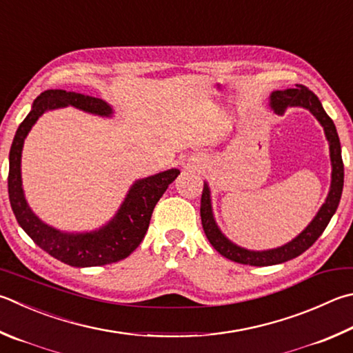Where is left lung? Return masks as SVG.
Here are the masks:
<instances>
[{"mask_svg": "<svg viewBox=\"0 0 353 353\" xmlns=\"http://www.w3.org/2000/svg\"><path fill=\"white\" fill-rule=\"evenodd\" d=\"M270 106L276 114H284L288 106H301L309 110L316 120L324 128L325 137L329 142L330 150V160H332V183L329 196L319 208L318 214L313 217V221L303 230L293 241L287 242L285 245L264 250V252H253V250L242 248L236 245L232 241H228L225 236L222 234L219 227L216 225L213 208H211V196L208 183H203L202 199H201V219L205 236L210 241L217 252L227 259L239 262V264L247 265H256V267H265V265H274L281 264V262L290 261L296 256L303 254L307 248H310L315 241L323 234L325 227L329 225L332 216L335 214L338 208L339 199L343 193L344 185V165L341 157V143H339V137L336 132L335 123L333 120L325 114L321 101L313 94L309 88L304 85H296V88L285 89V91H274L270 95Z\"/></svg>", "mask_w": 353, "mask_h": 353, "instance_id": "left-lung-1", "label": "left lung"}]
</instances>
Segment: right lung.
<instances>
[{
    "label": "right lung",
    "instance_id": "right-lung-1",
    "mask_svg": "<svg viewBox=\"0 0 353 353\" xmlns=\"http://www.w3.org/2000/svg\"><path fill=\"white\" fill-rule=\"evenodd\" d=\"M74 106L101 117H111L112 108L101 99L66 92L63 89H48L35 99L32 110L18 126L9 152L8 188L10 207L20 227L38 247L55 259L72 267H95L112 264L130 256L148 232L152 210L168 185L181 174L172 168L159 174L140 179L128 191L123 203L114 219L95 232L65 233L49 227L34 214L26 202L21 183V151L24 139L38 117L57 108Z\"/></svg>",
    "mask_w": 353,
    "mask_h": 353
}]
</instances>
